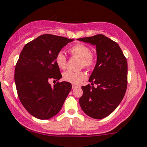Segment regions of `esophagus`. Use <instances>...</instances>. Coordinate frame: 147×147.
<instances>
[{"label":"esophagus","instance_id":"1","mask_svg":"<svg viewBox=\"0 0 147 147\" xmlns=\"http://www.w3.org/2000/svg\"><path fill=\"white\" fill-rule=\"evenodd\" d=\"M78 87V86L75 85V84H72V89H75Z\"/></svg>","mask_w":147,"mask_h":147}]
</instances>
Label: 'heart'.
<instances>
[{"mask_svg": "<svg viewBox=\"0 0 147 147\" xmlns=\"http://www.w3.org/2000/svg\"><path fill=\"white\" fill-rule=\"evenodd\" d=\"M69 53L72 55L80 57L81 60L80 65L85 67H91L95 63V57L91 53V50L88 46L84 44L78 43L74 45L69 48ZM55 63L60 69H64L66 67L67 57L63 52L60 51L55 55ZM87 78V74L83 71L80 72H72L66 71L63 74V80L72 84L78 85Z\"/></svg>", "mask_w": 147, "mask_h": 147, "instance_id": "b5f03b06", "label": "heart"}]
</instances>
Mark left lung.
<instances>
[{"label": "left lung", "mask_w": 147, "mask_h": 147, "mask_svg": "<svg viewBox=\"0 0 147 147\" xmlns=\"http://www.w3.org/2000/svg\"><path fill=\"white\" fill-rule=\"evenodd\" d=\"M78 40L95 45L97 50V63L89 79L92 85L82 87L80 105L89 117L102 119L115 110L125 94L127 59L119 45L102 34Z\"/></svg>", "instance_id": "obj_1"}]
</instances>
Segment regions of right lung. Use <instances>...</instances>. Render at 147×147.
Returning <instances> with one entry per match:
<instances>
[{
  "instance_id": "add662e5",
  "label": "right lung",
  "mask_w": 147,
  "mask_h": 147,
  "mask_svg": "<svg viewBox=\"0 0 147 147\" xmlns=\"http://www.w3.org/2000/svg\"><path fill=\"white\" fill-rule=\"evenodd\" d=\"M74 40L44 34L26 44L15 68V83L19 100L35 117L48 119L57 115L72 89L67 82H57L53 87L50 79L62 78L55 63V55Z\"/></svg>"
}]
</instances>
